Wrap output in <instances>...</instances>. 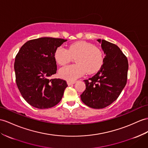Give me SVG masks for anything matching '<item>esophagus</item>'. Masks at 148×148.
Wrapping results in <instances>:
<instances>
[{
	"instance_id": "obj_1",
	"label": "esophagus",
	"mask_w": 148,
	"mask_h": 148,
	"mask_svg": "<svg viewBox=\"0 0 148 148\" xmlns=\"http://www.w3.org/2000/svg\"><path fill=\"white\" fill-rule=\"evenodd\" d=\"M76 83V81H71V80H68L67 81V84L68 85H71Z\"/></svg>"
}]
</instances>
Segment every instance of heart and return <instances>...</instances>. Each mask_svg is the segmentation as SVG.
<instances>
[{
	"label": "heart",
	"instance_id": "heart-1",
	"mask_svg": "<svg viewBox=\"0 0 148 148\" xmlns=\"http://www.w3.org/2000/svg\"><path fill=\"white\" fill-rule=\"evenodd\" d=\"M77 64L61 68L60 75L68 80H74L86 72L92 74L98 71L103 62L102 52L93 45L85 41H78L71 44L68 49L60 46L56 50L55 58L60 65H65L76 57Z\"/></svg>",
	"mask_w": 148,
	"mask_h": 148
}]
</instances>
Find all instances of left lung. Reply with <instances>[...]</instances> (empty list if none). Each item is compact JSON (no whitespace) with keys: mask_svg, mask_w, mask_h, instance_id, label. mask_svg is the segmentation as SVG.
<instances>
[{"mask_svg":"<svg viewBox=\"0 0 148 148\" xmlns=\"http://www.w3.org/2000/svg\"><path fill=\"white\" fill-rule=\"evenodd\" d=\"M101 43L106 56L100 70L88 80H85L86 89L80 95L82 101L93 109H103L113 103L127 83L128 61L119 47L104 39Z\"/></svg>","mask_w":148,"mask_h":148,"instance_id":"8db88e82","label":"left lung"}]
</instances>
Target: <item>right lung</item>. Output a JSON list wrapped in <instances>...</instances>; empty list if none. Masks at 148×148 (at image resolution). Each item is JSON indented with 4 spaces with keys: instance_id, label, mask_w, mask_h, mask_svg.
<instances>
[{
    "instance_id": "right-lung-1",
    "label": "right lung",
    "mask_w": 148,
    "mask_h": 148,
    "mask_svg": "<svg viewBox=\"0 0 148 148\" xmlns=\"http://www.w3.org/2000/svg\"><path fill=\"white\" fill-rule=\"evenodd\" d=\"M66 41L48 37L32 39L17 54L14 62L16 84L24 100L32 107L48 109L62 100L66 82L49 77L56 73V50Z\"/></svg>"
}]
</instances>
